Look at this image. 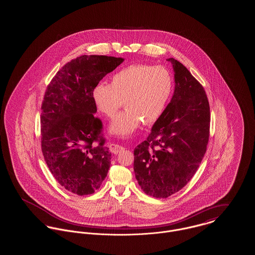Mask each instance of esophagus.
<instances>
[{
    "instance_id": "obj_1",
    "label": "esophagus",
    "mask_w": 255,
    "mask_h": 255,
    "mask_svg": "<svg viewBox=\"0 0 255 255\" xmlns=\"http://www.w3.org/2000/svg\"><path fill=\"white\" fill-rule=\"evenodd\" d=\"M109 147L111 152L114 153V154L122 153V152H123V151L125 150V148H124L123 146H121L120 144H116V143H111Z\"/></svg>"
}]
</instances>
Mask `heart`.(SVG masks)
I'll use <instances>...</instances> for the list:
<instances>
[{
	"mask_svg": "<svg viewBox=\"0 0 255 255\" xmlns=\"http://www.w3.org/2000/svg\"><path fill=\"white\" fill-rule=\"evenodd\" d=\"M173 77L162 66L131 65L112 76L111 84L98 83L92 91L97 111L112 118L122 107L126 109L116 116L110 132L121 136L133 133L143 122H158L173 93Z\"/></svg>",
	"mask_w": 255,
	"mask_h": 255,
	"instance_id": "heart-1",
	"label": "heart"
}]
</instances>
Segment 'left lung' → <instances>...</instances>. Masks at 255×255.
I'll use <instances>...</instances> for the list:
<instances>
[{"instance_id":"left-lung-1","label":"left lung","mask_w":255,"mask_h":255,"mask_svg":"<svg viewBox=\"0 0 255 255\" xmlns=\"http://www.w3.org/2000/svg\"><path fill=\"white\" fill-rule=\"evenodd\" d=\"M175 90L162 116L133 150L135 179L144 193L167 198L194 176L206 152L210 109L206 92L179 61L169 58Z\"/></svg>"}]
</instances>
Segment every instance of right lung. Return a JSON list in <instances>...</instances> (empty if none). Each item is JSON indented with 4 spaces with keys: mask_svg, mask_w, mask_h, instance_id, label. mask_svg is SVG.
<instances>
[{
    "mask_svg": "<svg viewBox=\"0 0 255 255\" xmlns=\"http://www.w3.org/2000/svg\"><path fill=\"white\" fill-rule=\"evenodd\" d=\"M124 61L122 57L82 55L67 63L51 79L41 114V146L55 180L73 194H93L107 176L109 148L95 117V86Z\"/></svg>",
    "mask_w": 255,
    "mask_h": 255,
    "instance_id": "1",
    "label": "right lung"
}]
</instances>
